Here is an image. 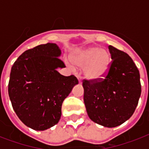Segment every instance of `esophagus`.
Returning <instances> with one entry per match:
<instances>
[{
  "label": "esophagus",
  "mask_w": 149,
  "mask_h": 149,
  "mask_svg": "<svg viewBox=\"0 0 149 149\" xmlns=\"http://www.w3.org/2000/svg\"><path fill=\"white\" fill-rule=\"evenodd\" d=\"M77 79L79 80V84H82V80H81V77H79V76H77Z\"/></svg>",
  "instance_id": "obj_1"
}]
</instances>
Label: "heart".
<instances>
[{"label":"heart","instance_id":"obj_1","mask_svg":"<svg viewBox=\"0 0 149 149\" xmlns=\"http://www.w3.org/2000/svg\"><path fill=\"white\" fill-rule=\"evenodd\" d=\"M71 60L77 67H84V77L90 80L98 81L108 74L110 55L106 50L97 46L78 50L71 56Z\"/></svg>","mask_w":149,"mask_h":149}]
</instances>
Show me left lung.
I'll use <instances>...</instances> for the list:
<instances>
[{"label":"left lung","mask_w":149,"mask_h":149,"mask_svg":"<svg viewBox=\"0 0 149 149\" xmlns=\"http://www.w3.org/2000/svg\"><path fill=\"white\" fill-rule=\"evenodd\" d=\"M111 63L108 74L100 81L84 79V104L89 118L107 127L119 126L134 113L141 96L140 74L127 53L108 46Z\"/></svg>","instance_id":"left-lung-1"}]
</instances>
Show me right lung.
Here are the masks:
<instances>
[{
  "label": "right lung",
  "mask_w": 149,
  "mask_h": 149,
  "mask_svg": "<svg viewBox=\"0 0 149 149\" xmlns=\"http://www.w3.org/2000/svg\"><path fill=\"white\" fill-rule=\"evenodd\" d=\"M55 43L26 50L11 67L8 94L13 109L27 127L45 131L58 122L62 104L78 79L57 71L65 67Z\"/></svg>",
  "instance_id": "1"
}]
</instances>
